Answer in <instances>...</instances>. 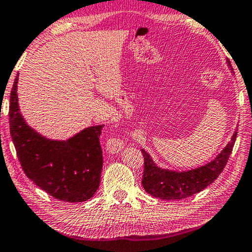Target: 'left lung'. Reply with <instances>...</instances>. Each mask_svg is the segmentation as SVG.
<instances>
[{
  "instance_id": "obj_1",
  "label": "left lung",
  "mask_w": 252,
  "mask_h": 252,
  "mask_svg": "<svg viewBox=\"0 0 252 252\" xmlns=\"http://www.w3.org/2000/svg\"><path fill=\"white\" fill-rule=\"evenodd\" d=\"M237 131L233 133L231 141L213 161L184 173L161 169L142 149L143 175L141 184L143 189L154 197L167 201L186 198L199 193L212 184L224 169L237 139Z\"/></svg>"
}]
</instances>
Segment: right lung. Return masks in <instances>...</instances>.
<instances>
[{
    "mask_svg": "<svg viewBox=\"0 0 252 252\" xmlns=\"http://www.w3.org/2000/svg\"><path fill=\"white\" fill-rule=\"evenodd\" d=\"M18 76L10 95V133L27 177L56 199H90L99 186L103 153L99 135L104 126H90L66 141L46 139L27 125L18 104Z\"/></svg>",
    "mask_w": 252,
    "mask_h": 252,
    "instance_id": "1",
    "label": "right lung"
}]
</instances>
